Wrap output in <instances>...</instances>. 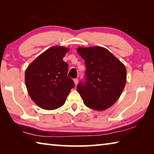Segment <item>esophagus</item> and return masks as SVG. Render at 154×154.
<instances>
[{
    "label": "esophagus",
    "instance_id": "34e87169",
    "mask_svg": "<svg viewBox=\"0 0 154 154\" xmlns=\"http://www.w3.org/2000/svg\"><path fill=\"white\" fill-rule=\"evenodd\" d=\"M74 83L75 85H77L78 84V79H74Z\"/></svg>",
    "mask_w": 154,
    "mask_h": 154
}]
</instances>
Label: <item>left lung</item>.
<instances>
[{
    "label": "left lung",
    "instance_id": "obj_1",
    "mask_svg": "<svg viewBox=\"0 0 154 154\" xmlns=\"http://www.w3.org/2000/svg\"><path fill=\"white\" fill-rule=\"evenodd\" d=\"M85 60V82L77 85L83 103L90 109L103 111L118 100L126 83V70L120 60L103 47L77 48Z\"/></svg>",
    "mask_w": 154,
    "mask_h": 154
}]
</instances>
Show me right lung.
I'll list each match as a JSON object with an SVG mask.
<instances>
[{
    "label": "right lung",
    "instance_id": "add662e5",
    "mask_svg": "<svg viewBox=\"0 0 154 154\" xmlns=\"http://www.w3.org/2000/svg\"><path fill=\"white\" fill-rule=\"evenodd\" d=\"M69 48L54 46L28 65L25 83L28 94L41 108L54 110L64 105L74 82L67 76L68 64L63 58Z\"/></svg>",
    "mask_w": 154,
    "mask_h": 154
}]
</instances>
